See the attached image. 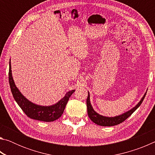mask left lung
Wrapping results in <instances>:
<instances>
[{"mask_svg":"<svg viewBox=\"0 0 155 155\" xmlns=\"http://www.w3.org/2000/svg\"><path fill=\"white\" fill-rule=\"evenodd\" d=\"M146 95V92L144 94L143 96L142 97L141 101L139 102V103L136 105L135 107H133V109H131L130 111L124 113L122 115H117L115 117H105L103 116V115H100L94 111V109L91 107V104L90 103V94L88 92V96L87 98V114L88 116L90 117V120L95 124L103 126V127H112V126L117 125L120 124L124 121L125 120H127L128 117L130 116L131 114L134 112L136 109H137L141 105V104L142 103L144 98Z\"/></svg>","mask_w":155,"mask_h":155,"instance_id":"left-lung-1","label":"left lung"}]
</instances>
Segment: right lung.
<instances>
[{"label":"right lung","mask_w":155,"mask_h":155,"mask_svg":"<svg viewBox=\"0 0 155 155\" xmlns=\"http://www.w3.org/2000/svg\"><path fill=\"white\" fill-rule=\"evenodd\" d=\"M10 63L11 62L9 61V81L11 91L15 101H16V103L22 109V111L25 112V114L31 119L43 122H52L59 118L64 113L65 107L66 106L70 96L74 92L75 90H73L68 91L61 101H59L58 103L53 104V105L46 107L33 104L29 101H28L20 93V91L18 90V89L15 86L14 81L13 80L11 70L12 67Z\"/></svg>","instance_id":"right-lung-1"}]
</instances>
